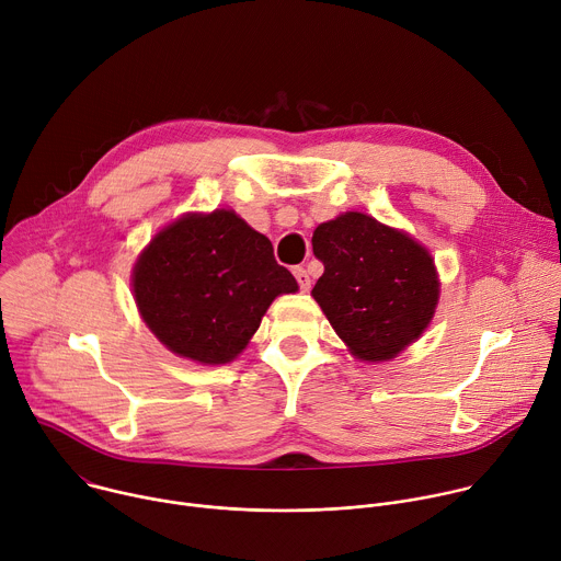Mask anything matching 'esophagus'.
<instances>
[{
	"label": "esophagus",
	"mask_w": 561,
	"mask_h": 561,
	"mask_svg": "<svg viewBox=\"0 0 561 561\" xmlns=\"http://www.w3.org/2000/svg\"><path fill=\"white\" fill-rule=\"evenodd\" d=\"M293 275H295V279H297V284H299V288H301L304 293L310 290V275L306 273V268H295Z\"/></svg>",
	"instance_id": "1"
}]
</instances>
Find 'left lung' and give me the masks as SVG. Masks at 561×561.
<instances>
[{
    "label": "left lung",
    "instance_id": "obj_1",
    "mask_svg": "<svg viewBox=\"0 0 561 561\" xmlns=\"http://www.w3.org/2000/svg\"><path fill=\"white\" fill-rule=\"evenodd\" d=\"M312 253L324 275L310 295L357 359L388 362L428 329L439 279L409 232L344 213L314 228Z\"/></svg>",
    "mask_w": 561,
    "mask_h": 561
}]
</instances>
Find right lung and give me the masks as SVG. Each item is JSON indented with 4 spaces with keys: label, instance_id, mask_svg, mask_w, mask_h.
Instances as JSON below:
<instances>
[{
    "label": "right lung",
    "instance_id": "obj_1",
    "mask_svg": "<svg viewBox=\"0 0 561 561\" xmlns=\"http://www.w3.org/2000/svg\"><path fill=\"white\" fill-rule=\"evenodd\" d=\"M295 290L271 239L224 208L162 228L133 268L146 327L169 351L199 364L232 362L273 299Z\"/></svg>",
    "mask_w": 561,
    "mask_h": 561
}]
</instances>
